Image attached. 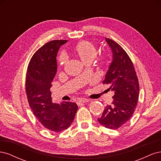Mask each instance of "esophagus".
<instances>
[{
    "instance_id": "obj_1",
    "label": "esophagus",
    "mask_w": 161,
    "mask_h": 161,
    "mask_svg": "<svg viewBox=\"0 0 161 161\" xmlns=\"http://www.w3.org/2000/svg\"><path fill=\"white\" fill-rule=\"evenodd\" d=\"M89 100L87 99H81L77 101V104L80 105L81 103H86V102H89Z\"/></svg>"
}]
</instances>
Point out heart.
<instances>
[{
    "mask_svg": "<svg viewBox=\"0 0 161 161\" xmlns=\"http://www.w3.org/2000/svg\"><path fill=\"white\" fill-rule=\"evenodd\" d=\"M74 52L85 65L91 64L97 54V47L93 43L88 41H81L78 43L74 48ZM100 60L101 64H105L107 62V57L105 56H101ZM66 56L64 54H62L58 59L59 65L63 66L66 64Z\"/></svg>",
    "mask_w": 161,
    "mask_h": 161,
    "instance_id": "1",
    "label": "heart"
}]
</instances>
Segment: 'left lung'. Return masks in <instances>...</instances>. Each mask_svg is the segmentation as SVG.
I'll return each mask as SVG.
<instances>
[{
    "label": "left lung",
    "mask_w": 161,
    "mask_h": 161,
    "mask_svg": "<svg viewBox=\"0 0 161 161\" xmlns=\"http://www.w3.org/2000/svg\"><path fill=\"white\" fill-rule=\"evenodd\" d=\"M113 53V60L106 73L103 84L114 92L111 105H107L98 121L104 127L116 130L133 115L138 101L139 82L133 63L118 43L105 38Z\"/></svg>",
    "instance_id": "8db88e82"
}]
</instances>
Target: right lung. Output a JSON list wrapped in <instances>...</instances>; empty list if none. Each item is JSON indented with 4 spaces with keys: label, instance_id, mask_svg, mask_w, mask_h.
Returning <instances> with one entry per match:
<instances>
[{
    "label": "right lung",
    "instance_id": "1",
    "mask_svg": "<svg viewBox=\"0 0 161 161\" xmlns=\"http://www.w3.org/2000/svg\"><path fill=\"white\" fill-rule=\"evenodd\" d=\"M67 40H53L37 50L27 67L25 91L29 105L39 121L47 129L60 132L70 127L78 109L75 103H53L52 82L57 72L56 56Z\"/></svg>",
    "mask_w": 161,
    "mask_h": 161
}]
</instances>
